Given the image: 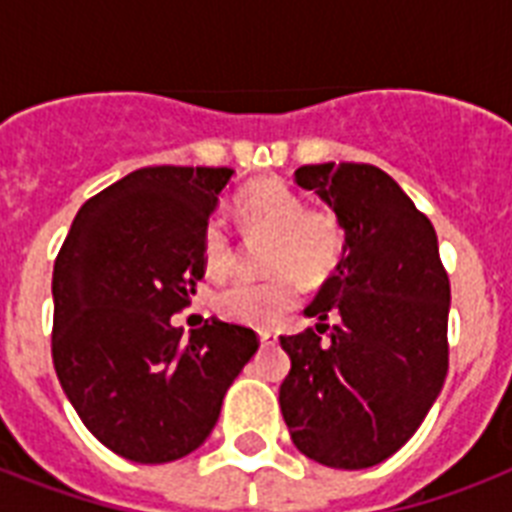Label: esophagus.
<instances>
[{
  "mask_svg": "<svg viewBox=\"0 0 512 512\" xmlns=\"http://www.w3.org/2000/svg\"><path fill=\"white\" fill-rule=\"evenodd\" d=\"M260 342H263V345H276V342H279V335H276L273 329H260Z\"/></svg>",
  "mask_w": 512,
  "mask_h": 512,
  "instance_id": "1",
  "label": "esophagus"
}]
</instances>
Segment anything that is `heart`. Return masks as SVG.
I'll list each match as a JSON object with an SVG mask.
<instances>
[{
	"label": "heart",
	"mask_w": 512,
	"mask_h": 512,
	"mask_svg": "<svg viewBox=\"0 0 512 512\" xmlns=\"http://www.w3.org/2000/svg\"><path fill=\"white\" fill-rule=\"evenodd\" d=\"M244 228L271 236L265 281H233L215 297V311L247 327H273L300 300V281L321 284L342 257L340 220L324 209H308L305 199L281 180H257L236 199ZM201 255L212 276L233 268V244L220 220H209L201 236Z\"/></svg>",
	"instance_id": "b5f03b06"
}]
</instances>
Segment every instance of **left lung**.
<instances>
[{"label":"left lung","instance_id":"8db88e82","mask_svg":"<svg viewBox=\"0 0 512 512\" xmlns=\"http://www.w3.org/2000/svg\"><path fill=\"white\" fill-rule=\"evenodd\" d=\"M295 180L335 209L345 244L305 308L316 329L281 337L292 361L281 414L305 457L372 468L414 436L444 388L449 276L433 223L380 167L305 164ZM327 318L338 319L332 330Z\"/></svg>","mask_w":512,"mask_h":512}]
</instances>
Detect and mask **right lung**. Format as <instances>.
<instances>
[{"label":"right lung","instance_id":"obj_1","mask_svg":"<svg viewBox=\"0 0 512 512\" xmlns=\"http://www.w3.org/2000/svg\"><path fill=\"white\" fill-rule=\"evenodd\" d=\"M228 167H146L84 201L52 271V364L92 436L162 465L199 449L257 353L252 329L172 316L204 276L201 236Z\"/></svg>","mask_w":512,"mask_h":512}]
</instances>
